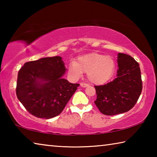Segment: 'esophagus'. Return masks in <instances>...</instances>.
Returning <instances> with one entry per match:
<instances>
[{"mask_svg": "<svg viewBox=\"0 0 157 157\" xmlns=\"http://www.w3.org/2000/svg\"><path fill=\"white\" fill-rule=\"evenodd\" d=\"M80 86H81L82 87H83V88H85V87L89 86V84H85V83H81V84H80Z\"/></svg>", "mask_w": 157, "mask_h": 157, "instance_id": "34e87169", "label": "esophagus"}]
</instances>
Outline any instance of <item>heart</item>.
Masks as SVG:
<instances>
[{
    "label": "heart",
    "mask_w": 157,
    "mask_h": 157,
    "mask_svg": "<svg viewBox=\"0 0 157 157\" xmlns=\"http://www.w3.org/2000/svg\"><path fill=\"white\" fill-rule=\"evenodd\" d=\"M115 71V62L110 56L89 53L79 56L76 62L69 63L68 73L74 79L81 78L83 72L94 84H104L112 78Z\"/></svg>",
    "instance_id": "obj_1"
}]
</instances>
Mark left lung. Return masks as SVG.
<instances>
[{
  "label": "left lung",
  "instance_id": "1",
  "mask_svg": "<svg viewBox=\"0 0 157 157\" xmlns=\"http://www.w3.org/2000/svg\"><path fill=\"white\" fill-rule=\"evenodd\" d=\"M118 69L112 82L95 86L97 98L95 104L107 116L127 112L134 107L141 94L142 81L139 64L130 55L119 52Z\"/></svg>",
  "mask_w": 157,
  "mask_h": 157
}]
</instances>
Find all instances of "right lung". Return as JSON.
Instances as JSON below:
<instances>
[{
	"instance_id": "1",
	"label": "right lung",
	"mask_w": 157,
	"mask_h": 157,
	"mask_svg": "<svg viewBox=\"0 0 157 157\" xmlns=\"http://www.w3.org/2000/svg\"><path fill=\"white\" fill-rule=\"evenodd\" d=\"M66 70L59 56L26 62L20 69L17 95L29 113L45 119L62 113L79 85L63 78Z\"/></svg>"
}]
</instances>
